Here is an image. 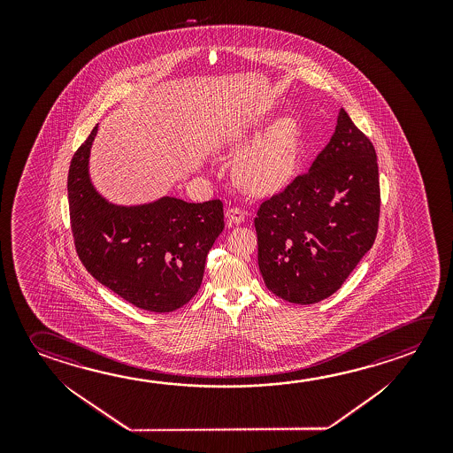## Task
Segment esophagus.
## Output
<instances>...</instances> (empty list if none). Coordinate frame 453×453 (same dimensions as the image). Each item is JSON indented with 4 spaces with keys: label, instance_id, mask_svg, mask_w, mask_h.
Returning a JSON list of instances; mask_svg holds the SVG:
<instances>
[{
    "label": "esophagus",
    "instance_id": "esophagus-1",
    "mask_svg": "<svg viewBox=\"0 0 453 453\" xmlns=\"http://www.w3.org/2000/svg\"><path fill=\"white\" fill-rule=\"evenodd\" d=\"M226 219H227V226L242 224L245 221V211H243L242 208H229V210L226 211Z\"/></svg>",
    "mask_w": 453,
    "mask_h": 453
}]
</instances>
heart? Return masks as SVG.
Listing matches in <instances>:
<instances>
[{"mask_svg": "<svg viewBox=\"0 0 453 453\" xmlns=\"http://www.w3.org/2000/svg\"><path fill=\"white\" fill-rule=\"evenodd\" d=\"M257 129L238 133L232 147L246 150L235 164V179L254 194H273L288 186L297 171L300 157V127L292 117L276 119L260 134Z\"/></svg>", "mask_w": 453, "mask_h": 453, "instance_id": "obj_1", "label": "heart"}]
</instances>
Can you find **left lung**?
Instances as JSON below:
<instances>
[{
	"mask_svg": "<svg viewBox=\"0 0 453 453\" xmlns=\"http://www.w3.org/2000/svg\"><path fill=\"white\" fill-rule=\"evenodd\" d=\"M379 208L376 151L340 109L311 169L262 202L254 219L268 290L297 304L330 297L374 243Z\"/></svg>",
	"mask_w": 453,
	"mask_h": 453,
	"instance_id": "1",
	"label": "left lung"
}]
</instances>
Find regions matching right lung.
<instances>
[{
  "mask_svg": "<svg viewBox=\"0 0 453 453\" xmlns=\"http://www.w3.org/2000/svg\"><path fill=\"white\" fill-rule=\"evenodd\" d=\"M96 133L95 127L75 151L67 175L77 254L95 280L134 306L175 311L201 288L208 251L224 229L223 202L164 196L129 207L111 203L89 177Z\"/></svg>",
  "mask_w": 453,
  "mask_h": 453,
  "instance_id": "1",
  "label": "right lung"
}]
</instances>
